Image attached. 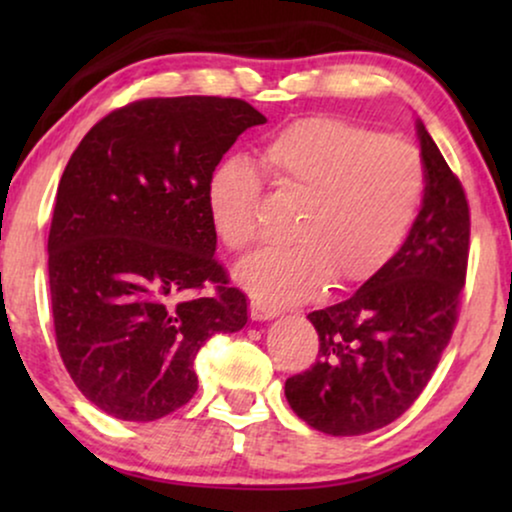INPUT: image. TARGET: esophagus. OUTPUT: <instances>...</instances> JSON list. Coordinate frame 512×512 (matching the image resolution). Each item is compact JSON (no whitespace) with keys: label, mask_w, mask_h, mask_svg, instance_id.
I'll list each match as a JSON object with an SVG mask.
<instances>
[{"label":"esophagus","mask_w":512,"mask_h":512,"mask_svg":"<svg viewBox=\"0 0 512 512\" xmlns=\"http://www.w3.org/2000/svg\"><path fill=\"white\" fill-rule=\"evenodd\" d=\"M249 314H251V319H254V321H268V319L279 317V310H277V307H270V305L261 303V300H251Z\"/></svg>","instance_id":"1"}]
</instances>
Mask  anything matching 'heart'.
Here are the masks:
<instances>
[{
	"mask_svg": "<svg viewBox=\"0 0 512 512\" xmlns=\"http://www.w3.org/2000/svg\"><path fill=\"white\" fill-rule=\"evenodd\" d=\"M261 163L279 188L303 198L293 244L258 249L237 265V284L261 303H298L328 277L335 286L375 277L422 209L426 179L417 151L345 118L307 116L286 125L263 144ZM258 193L247 160H221L209 172L207 216L228 249L254 242Z\"/></svg>",
	"mask_w": 512,
	"mask_h": 512,
	"instance_id": "1",
	"label": "heart"
}]
</instances>
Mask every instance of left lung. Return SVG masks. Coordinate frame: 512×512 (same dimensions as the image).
I'll return each mask as SVG.
<instances>
[{
    "mask_svg": "<svg viewBox=\"0 0 512 512\" xmlns=\"http://www.w3.org/2000/svg\"><path fill=\"white\" fill-rule=\"evenodd\" d=\"M424 200L396 256L340 303L310 312L319 359L284 384L291 410L328 436H363L403 415L452 338L471 219L459 179L415 121Z\"/></svg>",
    "mask_w": 512,
    "mask_h": 512,
    "instance_id": "1",
    "label": "left lung"
}]
</instances>
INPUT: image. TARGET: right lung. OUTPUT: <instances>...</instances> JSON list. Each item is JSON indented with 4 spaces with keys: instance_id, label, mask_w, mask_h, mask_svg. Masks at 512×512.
Returning <instances> with one entry per match:
<instances>
[{
    "instance_id": "obj_1",
    "label": "right lung",
    "mask_w": 512,
    "mask_h": 512,
    "mask_svg": "<svg viewBox=\"0 0 512 512\" xmlns=\"http://www.w3.org/2000/svg\"><path fill=\"white\" fill-rule=\"evenodd\" d=\"M265 121L233 97H153L104 116L69 158L48 235L55 338L107 415L153 422L186 405L200 347L247 324V296L214 256L205 184Z\"/></svg>"
}]
</instances>
